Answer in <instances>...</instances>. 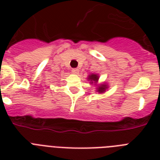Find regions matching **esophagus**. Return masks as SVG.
Wrapping results in <instances>:
<instances>
[{
  "label": "esophagus",
  "instance_id": "obj_1",
  "mask_svg": "<svg viewBox=\"0 0 160 160\" xmlns=\"http://www.w3.org/2000/svg\"><path fill=\"white\" fill-rule=\"evenodd\" d=\"M72 72L74 74H78L79 73V70H78L77 68H74V69H72Z\"/></svg>",
  "mask_w": 160,
  "mask_h": 160
}]
</instances>
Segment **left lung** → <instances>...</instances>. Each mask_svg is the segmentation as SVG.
<instances>
[{"instance_id": "1", "label": "left lung", "mask_w": 160, "mask_h": 160, "mask_svg": "<svg viewBox=\"0 0 160 160\" xmlns=\"http://www.w3.org/2000/svg\"><path fill=\"white\" fill-rule=\"evenodd\" d=\"M88 79L90 80H92V81H95V82H96V81H98L99 77H98L97 75H94V74H92L91 75H90V77L88 78ZM105 87V85H103V86H101V87H99L98 88V91H99V92H104V91L105 90V89H106V88Z\"/></svg>"}]
</instances>
